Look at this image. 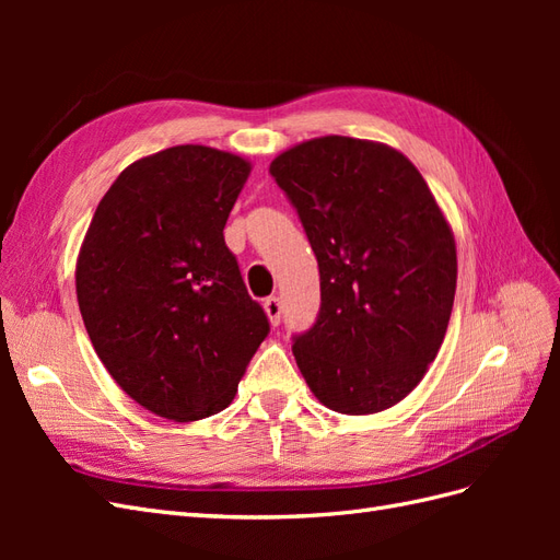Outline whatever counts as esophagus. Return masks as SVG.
<instances>
[{
	"label": "esophagus",
	"instance_id": "34e87169",
	"mask_svg": "<svg viewBox=\"0 0 560 560\" xmlns=\"http://www.w3.org/2000/svg\"><path fill=\"white\" fill-rule=\"evenodd\" d=\"M264 313L268 315L270 325L278 327V325H280V315H282V303H280V299H278V296H268V299L264 301Z\"/></svg>",
	"mask_w": 560,
	"mask_h": 560
}]
</instances>
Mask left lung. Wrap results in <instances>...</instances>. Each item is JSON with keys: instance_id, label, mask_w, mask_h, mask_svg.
Segmentation results:
<instances>
[{"instance_id": "1", "label": "left lung", "mask_w": 560, "mask_h": 560, "mask_svg": "<svg viewBox=\"0 0 560 560\" xmlns=\"http://www.w3.org/2000/svg\"><path fill=\"white\" fill-rule=\"evenodd\" d=\"M270 175L319 266V315L292 346L301 374L331 411H385L444 343L457 280L451 224L418 167L381 142L315 138L282 151Z\"/></svg>"}]
</instances>
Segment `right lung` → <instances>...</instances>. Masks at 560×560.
I'll return each mask as SVG.
<instances>
[{"label": "right lung", "instance_id": "obj_1", "mask_svg": "<svg viewBox=\"0 0 560 560\" xmlns=\"http://www.w3.org/2000/svg\"><path fill=\"white\" fill-rule=\"evenodd\" d=\"M249 173L243 156L202 144L144 156L114 179L81 243L91 343L118 387L161 418L224 411L268 336L224 243Z\"/></svg>", "mask_w": 560, "mask_h": 560}]
</instances>
